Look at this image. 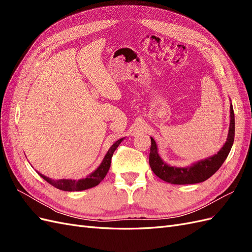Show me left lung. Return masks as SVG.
I'll return each mask as SVG.
<instances>
[{"label":"left lung","mask_w":252,"mask_h":252,"mask_svg":"<svg viewBox=\"0 0 252 252\" xmlns=\"http://www.w3.org/2000/svg\"><path fill=\"white\" fill-rule=\"evenodd\" d=\"M151 139V147L149 154V165L151 170L161 180L170 183V184L185 185V184H196V183L204 182L209 179L212 174H215L226 158L229 155L234 141V112L232 104H230V124L229 131H228L227 141L220 149L217 155L209 158L200 159L187 167L171 166L164 162L158 155L157 143Z\"/></svg>","instance_id":"obj_1"}]
</instances>
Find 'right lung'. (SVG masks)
<instances>
[{
    "mask_svg": "<svg viewBox=\"0 0 252 252\" xmlns=\"http://www.w3.org/2000/svg\"><path fill=\"white\" fill-rule=\"evenodd\" d=\"M125 138H122L118 140L116 143H114L112 146L109 148L107 151V154L105 155L102 163L97 168L88 174L85 179H81V180H71V179H61V180H52L50 178H47L46 175H44L40 172L39 173L41 177L48 182L50 185L55 186L56 188L60 190H64V191H82V190H86L89 188H93L96 185H98L101 183V181L106 177L109 168H110V164H111V158L114 150L118 148L121 142L123 141Z\"/></svg>",
    "mask_w": 252,
    "mask_h": 252,
    "instance_id": "right-lung-1",
    "label": "right lung"
}]
</instances>
